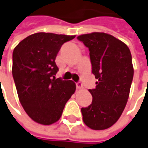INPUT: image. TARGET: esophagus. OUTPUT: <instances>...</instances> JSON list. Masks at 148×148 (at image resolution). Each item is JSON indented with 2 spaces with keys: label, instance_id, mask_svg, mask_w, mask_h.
I'll return each instance as SVG.
<instances>
[{
  "label": "esophagus",
  "instance_id": "esophagus-1",
  "mask_svg": "<svg viewBox=\"0 0 148 148\" xmlns=\"http://www.w3.org/2000/svg\"><path fill=\"white\" fill-rule=\"evenodd\" d=\"M76 88H77V89H81V88H82V82H76Z\"/></svg>",
  "mask_w": 148,
  "mask_h": 148
}]
</instances>
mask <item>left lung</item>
<instances>
[{
  "instance_id": "8db88e82",
  "label": "left lung",
  "mask_w": 148,
  "mask_h": 148,
  "mask_svg": "<svg viewBox=\"0 0 148 148\" xmlns=\"http://www.w3.org/2000/svg\"><path fill=\"white\" fill-rule=\"evenodd\" d=\"M89 49L91 72L98 80L89 91L92 102L81 108L84 123L92 130L115 124L129 98L134 76L132 57L127 45L114 36L93 32L77 37Z\"/></svg>"
}]
</instances>
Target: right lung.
Returning <instances> with one entry per match:
<instances>
[{
	"instance_id": "add662e5",
	"label": "right lung",
	"mask_w": 148,
	"mask_h": 148,
	"mask_svg": "<svg viewBox=\"0 0 148 148\" xmlns=\"http://www.w3.org/2000/svg\"><path fill=\"white\" fill-rule=\"evenodd\" d=\"M75 36L40 32L27 36L13 52L12 74L19 100L32 120L51 125L60 119L76 89L73 81L56 79V57Z\"/></svg>"
}]
</instances>
